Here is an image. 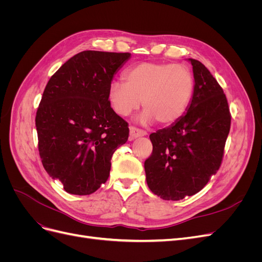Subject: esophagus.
<instances>
[{"instance_id":"34e87169","label":"esophagus","mask_w":262,"mask_h":262,"mask_svg":"<svg viewBox=\"0 0 262 262\" xmlns=\"http://www.w3.org/2000/svg\"><path fill=\"white\" fill-rule=\"evenodd\" d=\"M144 136H146L145 131L138 129V128H136V126H130V139L131 140L140 138V137H144Z\"/></svg>"}]
</instances>
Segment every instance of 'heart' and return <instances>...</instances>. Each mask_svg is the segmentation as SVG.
<instances>
[{
    "mask_svg": "<svg viewBox=\"0 0 262 262\" xmlns=\"http://www.w3.org/2000/svg\"><path fill=\"white\" fill-rule=\"evenodd\" d=\"M125 83L113 82L108 100L114 112L126 117L139 109L141 101L145 112L140 120L153 119L168 125L184 116L194 94V77L184 64L168 62H143L124 73Z\"/></svg>",
    "mask_w": 262,
    "mask_h": 262,
    "instance_id": "b5f03b06",
    "label": "heart"
}]
</instances>
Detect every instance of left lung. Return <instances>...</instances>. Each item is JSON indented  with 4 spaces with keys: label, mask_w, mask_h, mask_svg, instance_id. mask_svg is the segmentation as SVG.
Masks as SVG:
<instances>
[{
    "label": "left lung",
    "mask_w": 262,
    "mask_h": 262,
    "mask_svg": "<svg viewBox=\"0 0 262 262\" xmlns=\"http://www.w3.org/2000/svg\"><path fill=\"white\" fill-rule=\"evenodd\" d=\"M194 94L187 113L149 136L152 154L144 163L150 191L177 201L199 192L220 169L232 116L221 85L200 61L190 59Z\"/></svg>",
    "instance_id": "obj_1"
}]
</instances>
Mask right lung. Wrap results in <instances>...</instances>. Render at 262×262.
I'll use <instances>...</instances> for the list:
<instances>
[{
    "instance_id": "obj_1",
    "label": "right lung",
    "mask_w": 262,
    "mask_h": 262,
    "mask_svg": "<svg viewBox=\"0 0 262 262\" xmlns=\"http://www.w3.org/2000/svg\"><path fill=\"white\" fill-rule=\"evenodd\" d=\"M130 55L82 51L46 85L35 120L38 150L46 171L69 193L91 194L105 184L115 150L129 138V124L110 106L108 91Z\"/></svg>"
}]
</instances>
